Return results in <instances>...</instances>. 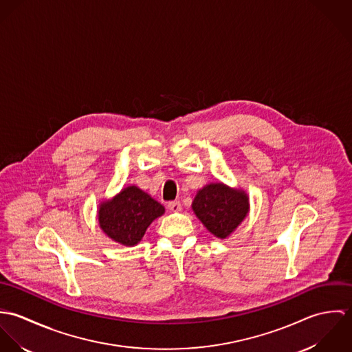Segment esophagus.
Segmentation results:
<instances>
[{"mask_svg":"<svg viewBox=\"0 0 352 352\" xmlns=\"http://www.w3.org/2000/svg\"><path fill=\"white\" fill-rule=\"evenodd\" d=\"M168 208L173 212H179L182 210V203L179 201H169L168 203Z\"/></svg>","mask_w":352,"mask_h":352,"instance_id":"esophagus-1","label":"esophagus"}]
</instances>
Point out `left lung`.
<instances>
[{"mask_svg":"<svg viewBox=\"0 0 352 352\" xmlns=\"http://www.w3.org/2000/svg\"><path fill=\"white\" fill-rule=\"evenodd\" d=\"M192 210L211 234L226 239L248 215L250 198L243 190L211 183L198 191Z\"/></svg>","mask_w":352,"mask_h":352,"instance_id":"1","label":"left lung"}]
</instances>
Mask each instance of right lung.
<instances>
[{"instance_id":"add662e5","label":"right lung","mask_w":352,"mask_h":352,"mask_svg":"<svg viewBox=\"0 0 352 352\" xmlns=\"http://www.w3.org/2000/svg\"><path fill=\"white\" fill-rule=\"evenodd\" d=\"M164 212L161 203L137 186H129L112 199L101 201L99 225L115 243L134 247L142 240L151 222Z\"/></svg>"}]
</instances>
